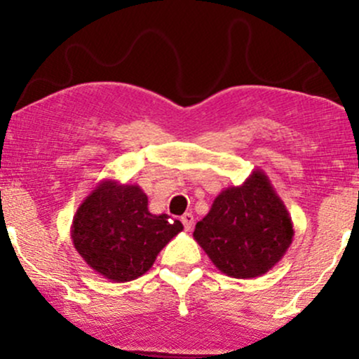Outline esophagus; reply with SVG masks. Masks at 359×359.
<instances>
[{"label": "esophagus", "instance_id": "esophagus-1", "mask_svg": "<svg viewBox=\"0 0 359 359\" xmlns=\"http://www.w3.org/2000/svg\"><path fill=\"white\" fill-rule=\"evenodd\" d=\"M180 221H182V224H184V228L187 229V231H191L192 229V226H194V216L191 212H185L182 217H180Z\"/></svg>", "mask_w": 359, "mask_h": 359}]
</instances>
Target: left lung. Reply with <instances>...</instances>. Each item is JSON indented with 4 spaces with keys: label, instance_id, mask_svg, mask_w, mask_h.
<instances>
[{
    "label": "left lung",
    "instance_id": "1",
    "mask_svg": "<svg viewBox=\"0 0 359 359\" xmlns=\"http://www.w3.org/2000/svg\"><path fill=\"white\" fill-rule=\"evenodd\" d=\"M194 240L217 270L233 278L262 277L287 253L294 222L263 170L214 199L196 224Z\"/></svg>",
    "mask_w": 359,
    "mask_h": 359
}]
</instances>
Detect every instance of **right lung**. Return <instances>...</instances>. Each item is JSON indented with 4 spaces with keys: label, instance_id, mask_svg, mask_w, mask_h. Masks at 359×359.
I'll list each match as a JSON object with an SVG mask.
<instances>
[{
    "label": "right lung",
    "instance_id": "right-lung-1",
    "mask_svg": "<svg viewBox=\"0 0 359 359\" xmlns=\"http://www.w3.org/2000/svg\"><path fill=\"white\" fill-rule=\"evenodd\" d=\"M182 222L148 211L137 184L101 180L82 201L71 226L74 248L96 273L111 282H131L151 269Z\"/></svg>",
    "mask_w": 359,
    "mask_h": 359
}]
</instances>
